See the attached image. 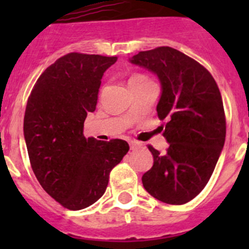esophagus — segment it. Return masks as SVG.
<instances>
[{
  "label": "esophagus",
  "mask_w": 249,
  "mask_h": 249,
  "mask_svg": "<svg viewBox=\"0 0 249 249\" xmlns=\"http://www.w3.org/2000/svg\"><path fill=\"white\" fill-rule=\"evenodd\" d=\"M129 144H130V149H136V148L141 147V143L137 142V141H130Z\"/></svg>",
  "instance_id": "1"
}]
</instances>
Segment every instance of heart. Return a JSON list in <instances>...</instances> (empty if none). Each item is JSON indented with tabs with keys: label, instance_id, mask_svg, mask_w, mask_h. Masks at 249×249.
<instances>
[{
	"label": "heart",
	"instance_id": "obj_1",
	"mask_svg": "<svg viewBox=\"0 0 249 249\" xmlns=\"http://www.w3.org/2000/svg\"><path fill=\"white\" fill-rule=\"evenodd\" d=\"M130 80H147V78L143 76H134L132 78H130Z\"/></svg>",
	"mask_w": 249,
	"mask_h": 249
}]
</instances>
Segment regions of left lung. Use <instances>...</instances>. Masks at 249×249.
<instances>
[{
	"label": "left lung",
	"instance_id": "8db88e82",
	"mask_svg": "<svg viewBox=\"0 0 249 249\" xmlns=\"http://www.w3.org/2000/svg\"><path fill=\"white\" fill-rule=\"evenodd\" d=\"M129 61L159 78L157 106L167 119L165 154L148 145L153 166L142 176L144 189L155 199L183 205L194 199L212 176L225 142L224 107L218 85L197 61L170 47L140 52Z\"/></svg>",
	"mask_w": 249,
	"mask_h": 249
}]
</instances>
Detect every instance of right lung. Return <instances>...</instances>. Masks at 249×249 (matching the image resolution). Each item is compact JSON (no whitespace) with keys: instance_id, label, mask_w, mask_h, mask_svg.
<instances>
[{"instance_id":"add662e5","label":"right lung","mask_w":249,"mask_h":249,"mask_svg":"<svg viewBox=\"0 0 249 249\" xmlns=\"http://www.w3.org/2000/svg\"><path fill=\"white\" fill-rule=\"evenodd\" d=\"M115 61L117 56L70 53L41 74L27 101L24 137L32 170L42 188L69 210L96 202L129 150L126 141L83 135L102 76Z\"/></svg>"}]
</instances>
